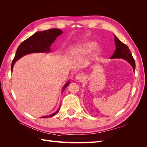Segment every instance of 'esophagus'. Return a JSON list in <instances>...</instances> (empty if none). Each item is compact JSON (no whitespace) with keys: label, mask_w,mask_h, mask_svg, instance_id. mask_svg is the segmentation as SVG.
<instances>
[{"label":"esophagus","mask_w":147,"mask_h":147,"mask_svg":"<svg viewBox=\"0 0 147 147\" xmlns=\"http://www.w3.org/2000/svg\"><path fill=\"white\" fill-rule=\"evenodd\" d=\"M75 79L79 82H83L84 80V75L83 74H78L75 76Z\"/></svg>","instance_id":"obj_1"}]
</instances>
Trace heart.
<instances>
[{
    "mask_svg": "<svg viewBox=\"0 0 147 147\" xmlns=\"http://www.w3.org/2000/svg\"><path fill=\"white\" fill-rule=\"evenodd\" d=\"M97 45V42L94 41H87L84 42L75 48L72 51V55L75 57H80L86 56L96 48ZM100 53V49L97 48V52L95 56H97Z\"/></svg>",
    "mask_w": 147,
    "mask_h": 147,
    "instance_id": "1",
    "label": "heart"
}]
</instances>
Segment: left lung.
I'll use <instances>...</instances> for the list:
<instances>
[{
  "instance_id": "1",
  "label": "left lung",
  "mask_w": 147,
  "mask_h": 147,
  "mask_svg": "<svg viewBox=\"0 0 147 147\" xmlns=\"http://www.w3.org/2000/svg\"><path fill=\"white\" fill-rule=\"evenodd\" d=\"M115 50L113 55L110 57V59H123L127 61L129 63L133 68V70H135L136 69V63L135 61L133 58L131 53L128 47L121 42L119 40L117 37L116 35H115Z\"/></svg>"
}]
</instances>
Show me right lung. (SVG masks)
Instances as JSON below:
<instances>
[{
  "instance_id": "obj_1",
  "label": "right lung",
  "mask_w": 147,
  "mask_h": 147,
  "mask_svg": "<svg viewBox=\"0 0 147 147\" xmlns=\"http://www.w3.org/2000/svg\"><path fill=\"white\" fill-rule=\"evenodd\" d=\"M62 34H63V31L59 29H51L35 32L32 36L25 40L20 44L17 49L15 57L11 63V72L13 71V68L15 62L20 59L23 56L30 54V53L50 52V47L51 44L54 43L57 37L59 36ZM70 81L67 82L64 84L62 90L64 91L66 87L70 84ZM59 111V109L54 113L48 115V116L42 117L41 118H47L53 117L58 113Z\"/></svg>"
}]
</instances>
